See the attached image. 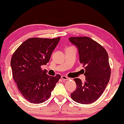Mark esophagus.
<instances>
[{
    "instance_id": "34e87169",
    "label": "esophagus",
    "mask_w": 124,
    "mask_h": 124,
    "mask_svg": "<svg viewBox=\"0 0 124 124\" xmlns=\"http://www.w3.org/2000/svg\"><path fill=\"white\" fill-rule=\"evenodd\" d=\"M61 79H62V80H64V81H66V80H68V79H69V78L65 76H61Z\"/></svg>"
}]
</instances>
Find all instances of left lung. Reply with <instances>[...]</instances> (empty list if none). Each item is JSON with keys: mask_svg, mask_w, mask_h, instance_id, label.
Instances as JSON below:
<instances>
[{"mask_svg": "<svg viewBox=\"0 0 124 124\" xmlns=\"http://www.w3.org/2000/svg\"><path fill=\"white\" fill-rule=\"evenodd\" d=\"M69 40L78 48L79 62L85 70V81L74 79L76 88L71 97L80 104H90L99 98L109 82L111 69L108 55L101 45L88 37H72Z\"/></svg>", "mask_w": 124, "mask_h": 124, "instance_id": "left-lung-1", "label": "left lung"}]
</instances>
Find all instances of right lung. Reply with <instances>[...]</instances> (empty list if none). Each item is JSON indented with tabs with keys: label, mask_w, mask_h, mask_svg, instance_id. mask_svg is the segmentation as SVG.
<instances>
[{
	"label": "right lung",
	"mask_w": 124,
	"mask_h": 124,
	"mask_svg": "<svg viewBox=\"0 0 124 124\" xmlns=\"http://www.w3.org/2000/svg\"><path fill=\"white\" fill-rule=\"evenodd\" d=\"M60 38L27 39L17 48L11 60L13 77L22 95L31 103L40 104L51 95L60 74L49 76L41 66L49 62Z\"/></svg>",
	"instance_id": "add662e5"
}]
</instances>
